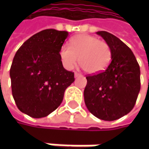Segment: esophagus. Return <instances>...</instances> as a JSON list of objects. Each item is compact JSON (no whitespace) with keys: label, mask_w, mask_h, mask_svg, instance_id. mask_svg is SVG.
Returning <instances> with one entry per match:
<instances>
[{"label":"esophagus","mask_w":149,"mask_h":149,"mask_svg":"<svg viewBox=\"0 0 149 149\" xmlns=\"http://www.w3.org/2000/svg\"><path fill=\"white\" fill-rule=\"evenodd\" d=\"M81 76V74L80 73H77V72H75V74H74V77H80Z\"/></svg>","instance_id":"1"}]
</instances>
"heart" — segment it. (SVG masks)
Masks as SVG:
<instances>
[{
  "mask_svg": "<svg viewBox=\"0 0 149 149\" xmlns=\"http://www.w3.org/2000/svg\"><path fill=\"white\" fill-rule=\"evenodd\" d=\"M59 58L66 70H72L79 62L90 74L104 72L111 61V49L106 42L88 34H77L70 40V46L63 45L59 50Z\"/></svg>",
  "mask_w": 149,
  "mask_h": 149,
  "instance_id": "1",
  "label": "heart"
}]
</instances>
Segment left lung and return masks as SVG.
<instances>
[{"mask_svg":"<svg viewBox=\"0 0 149 149\" xmlns=\"http://www.w3.org/2000/svg\"><path fill=\"white\" fill-rule=\"evenodd\" d=\"M111 49V62L101 73L86 77L84 91L89 111L104 121H115L134 108L140 89V66L133 52L115 35L97 32Z\"/></svg>","mask_w":149,"mask_h":149,"instance_id":"1","label":"left lung"}]
</instances>
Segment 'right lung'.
Returning a JSON list of instances; mask_svg holds the SVG:
<instances>
[{
  "label": "right lung",
  "instance_id": "right-lung-1",
  "mask_svg": "<svg viewBox=\"0 0 149 149\" xmlns=\"http://www.w3.org/2000/svg\"><path fill=\"white\" fill-rule=\"evenodd\" d=\"M68 34L55 29L40 31L15 53L10 68L12 94L18 109L31 117H45L54 111L74 82V73L63 67L58 54Z\"/></svg>",
  "mask_w": 149,
  "mask_h": 149
}]
</instances>
